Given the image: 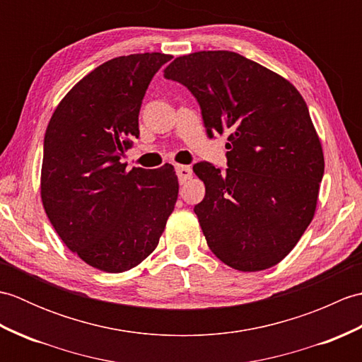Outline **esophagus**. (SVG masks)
I'll return each mask as SVG.
<instances>
[{
    "instance_id": "obj_1",
    "label": "esophagus",
    "mask_w": 362,
    "mask_h": 362,
    "mask_svg": "<svg viewBox=\"0 0 362 362\" xmlns=\"http://www.w3.org/2000/svg\"><path fill=\"white\" fill-rule=\"evenodd\" d=\"M175 173H177V177H179V182L180 183H185L188 179H191V177H193V169H191L189 166L177 165L175 166Z\"/></svg>"
}]
</instances>
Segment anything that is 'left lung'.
<instances>
[{
	"label": "left lung",
	"instance_id": "8db88e82",
	"mask_svg": "<svg viewBox=\"0 0 362 362\" xmlns=\"http://www.w3.org/2000/svg\"><path fill=\"white\" fill-rule=\"evenodd\" d=\"M165 78L197 99L209 136L228 134L227 171L197 163L194 206L210 250L243 272L279 264L314 218L325 160L298 90L232 51L175 57Z\"/></svg>",
	"mask_w": 362,
	"mask_h": 362
}]
</instances>
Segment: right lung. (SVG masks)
<instances>
[{
	"label": "right lung",
	"instance_id": "1",
	"mask_svg": "<svg viewBox=\"0 0 362 362\" xmlns=\"http://www.w3.org/2000/svg\"><path fill=\"white\" fill-rule=\"evenodd\" d=\"M171 57L130 54L99 65L64 96L46 127L43 209L66 247L99 271L140 264L174 210L179 180L173 165L127 171L121 163L140 135L146 88Z\"/></svg>",
	"mask_w": 362,
	"mask_h": 362
}]
</instances>
